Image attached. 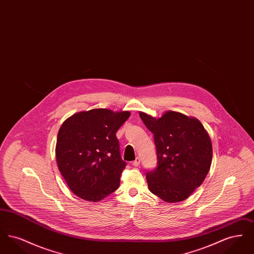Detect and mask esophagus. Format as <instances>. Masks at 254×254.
<instances>
[{
	"mask_svg": "<svg viewBox=\"0 0 254 254\" xmlns=\"http://www.w3.org/2000/svg\"><path fill=\"white\" fill-rule=\"evenodd\" d=\"M140 162H141V160H140V158L137 157L134 161L132 162V165L134 167H138L139 165H140Z\"/></svg>",
	"mask_w": 254,
	"mask_h": 254,
	"instance_id": "obj_1",
	"label": "esophagus"
}]
</instances>
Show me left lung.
<instances>
[{"label": "left lung", "instance_id": "obj_1", "mask_svg": "<svg viewBox=\"0 0 254 254\" xmlns=\"http://www.w3.org/2000/svg\"><path fill=\"white\" fill-rule=\"evenodd\" d=\"M154 135L158 167L146 172L149 190L168 203L186 200L205 180L212 161V145L201 122L180 112L154 118L139 113Z\"/></svg>", "mask_w": 254, "mask_h": 254}]
</instances>
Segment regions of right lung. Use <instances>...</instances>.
<instances>
[{"label": "right lung", "mask_w": 254, "mask_h": 254, "mask_svg": "<svg viewBox=\"0 0 254 254\" xmlns=\"http://www.w3.org/2000/svg\"><path fill=\"white\" fill-rule=\"evenodd\" d=\"M129 116V111L90 109L73 114L61 126L55 149L58 169L81 199L98 202L119 188L127 163L116 132Z\"/></svg>", "instance_id": "add662e5"}]
</instances>
